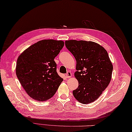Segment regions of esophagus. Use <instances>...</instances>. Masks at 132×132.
<instances>
[{"label":"esophagus","instance_id":"34e87169","mask_svg":"<svg viewBox=\"0 0 132 132\" xmlns=\"http://www.w3.org/2000/svg\"><path fill=\"white\" fill-rule=\"evenodd\" d=\"M71 75H72V74H71V72L68 71V72L66 73V77L67 78H70V77H71Z\"/></svg>","mask_w":132,"mask_h":132}]
</instances>
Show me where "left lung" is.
Masks as SVG:
<instances>
[{"mask_svg": "<svg viewBox=\"0 0 132 132\" xmlns=\"http://www.w3.org/2000/svg\"><path fill=\"white\" fill-rule=\"evenodd\" d=\"M65 45L77 61L75 77L79 86L72 91L74 97L85 104L94 102L111 80L113 65L107 52L92 41L68 40Z\"/></svg>", "mask_w": 132, "mask_h": 132, "instance_id": "obj_1", "label": "left lung"}]
</instances>
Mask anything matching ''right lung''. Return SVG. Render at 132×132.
I'll return each mask as SVG.
<instances>
[{
    "label": "right lung",
    "mask_w": 132,
    "mask_h": 132,
    "mask_svg": "<svg viewBox=\"0 0 132 132\" xmlns=\"http://www.w3.org/2000/svg\"><path fill=\"white\" fill-rule=\"evenodd\" d=\"M63 46L62 41L44 40L29 46L19 55L16 74L32 99L41 102L49 99L63 81L57 73L54 60Z\"/></svg>",
    "instance_id": "right-lung-1"
}]
</instances>
